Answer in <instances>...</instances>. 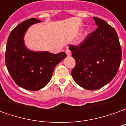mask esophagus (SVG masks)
Masks as SVG:
<instances>
[{"instance_id":"34e87169","label":"esophagus","mask_w":126,"mask_h":126,"mask_svg":"<svg viewBox=\"0 0 126 126\" xmlns=\"http://www.w3.org/2000/svg\"><path fill=\"white\" fill-rule=\"evenodd\" d=\"M66 53L67 55V56H71V51L68 48H67V49L66 50Z\"/></svg>"}]
</instances>
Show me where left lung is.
<instances>
[{"label":"left lung","mask_w":126,"mask_h":126,"mask_svg":"<svg viewBox=\"0 0 126 126\" xmlns=\"http://www.w3.org/2000/svg\"><path fill=\"white\" fill-rule=\"evenodd\" d=\"M97 28L77 46L70 45L75 66L74 81L87 90H97L108 84L117 73L121 48L114 29L101 18L93 17Z\"/></svg>","instance_id":"8db88e82"}]
</instances>
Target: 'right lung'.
Instances as JSON below:
<instances>
[{
    "label": "right lung",
    "mask_w": 126,
    "mask_h": 126,
    "mask_svg": "<svg viewBox=\"0 0 126 126\" xmlns=\"http://www.w3.org/2000/svg\"><path fill=\"white\" fill-rule=\"evenodd\" d=\"M39 22L30 18L17 25L9 35L5 64L16 84L29 91H38L50 81L55 67L66 57L64 52H35L25 47L23 37L27 29Z\"/></svg>",
    "instance_id": "add662e5"
}]
</instances>
